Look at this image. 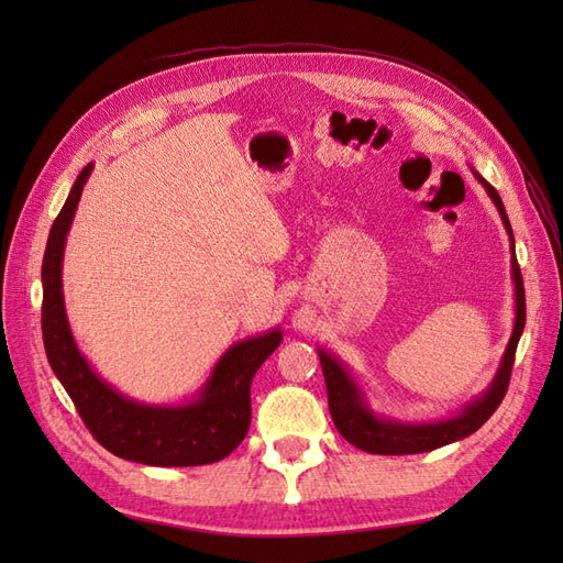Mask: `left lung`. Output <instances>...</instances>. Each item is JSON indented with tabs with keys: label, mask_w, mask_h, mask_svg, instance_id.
Here are the masks:
<instances>
[{
	"label": "left lung",
	"mask_w": 563,
	"mask_h": 563,
	"mask_svg": "<svg viewBox=\"0 0 563 563\" xmlns=\"http://www.w3.org/2000/svg\"><path fill=\"white\" fill-rule=\"evenodd\" d=\"M472 174L484 185V190L488 192L490 201L496 203V209L503 218V225L509 234V246H512V282H515V305H517L512 335H509V343L505 347V354H503L496 376H493L490 385L482 391V397H476L470 404H465L457 411V416L441 418V420H428V422H401V420L378 416L368 406L364 389L356 385L350 368L340 362L335 354L319 347L317 350L319 362H321L323 380H327V391H329V411H331L335 428L350 441L352 446L362 449L366 453L408 455V453H424V451H434V449H441L446 444H453V441L465 439L472 432L479 430L482 424L493 416V411L500 406L505 391H507L509 376H512V366H515V352H517L519 338L526 327L523 279H521V269H519L517 255H515L512 225H509L503 199H500L496 187H493L488 180H484L479 174L474 172V168H472Z\"/></svg>",
	"instance_id": "8db88e82"
}]
</instances>
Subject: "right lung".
Instances as JSON below:
<instances>
[{"mask_svg":"<svg viewBox=\"0 0 563 563\" xmlns=\"http://www.w3.org/2000/svg\"><path fill=\"white\" fill-rule=\"evenodd\" d=\"M93 164L84 166L48 232L42 263V335L46 360L75 401L77 411L110 453L155 467H195L230 455L251 424V380L282 343V329L234 343L199 395L187 404H143L124 397L91 368L75 343L65 314L63 253L84 185Z\"/></svg>","mask_w":563,"mask_h":563,"instance_id":"1","label":"right lung"}]
</instances>
